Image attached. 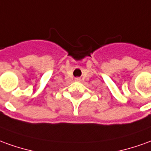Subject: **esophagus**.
Instances as JSON below:
<instances>
[{
	"mask_svg": "<svg viewBox=\"0 0 151 151\" xmlns=\"http://www.w3.org/2000/svg\"><path fill=\"white\" fill-rule=\"evenodd\" d=\"M75 81H81L80 78H75Z\"/></svg>",
	"mask_w": 151,
	"mask_h": 151,
	"instance_id": "esophagus-1",
	"label": "esophagus"
}]
</instances>
